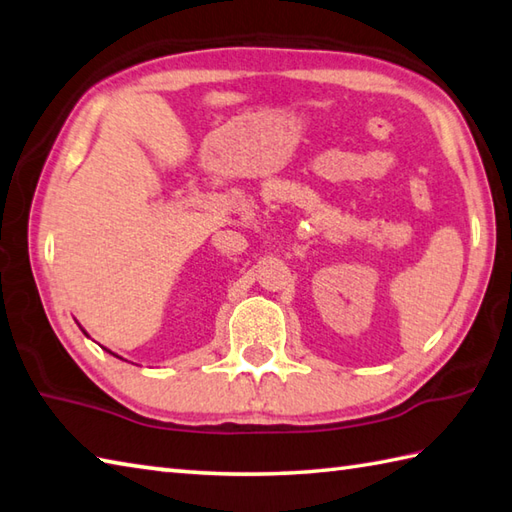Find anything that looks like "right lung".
I'll list each match as a JSON object with an SVG mask.
<instances>
[{
  "instance_id": "obj_1",
  "label": "right lung",
  "mask_w": 512,
  "mask_h": 512,
  "mask_svg": "<svg viewBox=\"0 0 512 512\" xmlns=\"http://www.w3.org/2000/svg\"><path fill=\"white\" fill-rule=\"evenodd\" d=\"M79 328H82V326H79ZM82 330H84V328H82ZM84 335L88 337V333H86V330H84ZM104 350H106V348H104ZM108 353H110V350H108ZM110 355H115V353H110ZM119 359H122V357H119Z\"/></svg>"
}]
</instances>
